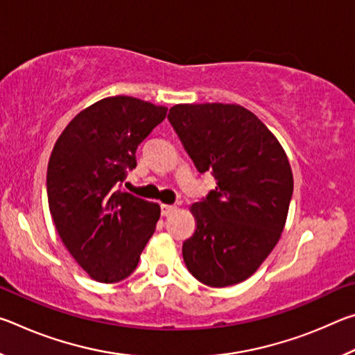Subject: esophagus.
I'll list each match as a JSON object with an SVG mask.
<instances>
[{"instance_id":"esophagus-1","label":"esophagus","mask_w":355,"mask_h":355,"mask_svg":"<svg viewBox=\"0 0 355 355\" xmlns=\"http://www.w3.org/2000/svg\"><path fill=\"white\" fill-rule=\"evenodd\" d=\"M177 211V205H161V213L163 216H171Z\"/></svg>"}]
</instances>
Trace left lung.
<instances>
[{
  "mask_svg": "<svg viewBox=\"0 0 355 355\" xmlns=\"http://www.w3.org/2000/svg\"><path fill=\"white\" fill-rule=\"evenodd\" d=\"M169 122L200 173L216 188L194 203L197 228L183 260L208 286L249 279L284 232L293 196L285 150L254 112L239 105H175Z\"/></svg>",
  "mask_w": 355,
  "mask_h": 355,
  "instance_id": "obj_1",
  "label": "left lung"
}]
</instances>
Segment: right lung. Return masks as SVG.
I'll return each instance as SVG.
<instances>
[{
  "label": "right lung",
  "instance_id": "1",
  "mask_svg": "<svg viewBox=\"0 0 355 355\" xmlns=\"http://www.w3.org/2000/svg\"><path fill=\"white\" fill-rule=\"evenodd\" d=\"M167 107L127 95L86 107L65 127L48 161V207L76 263L116 284L135 271L159 219V205L117 189L136 167L137 146Z\"/></svg>",
  "mask_w": 355,
  "mask_h": 355
}]
</instances>
